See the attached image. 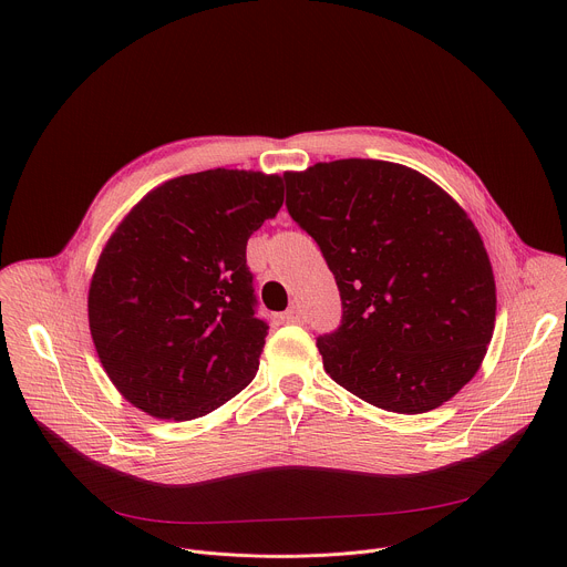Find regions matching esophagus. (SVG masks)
Listing matches in <instances>:
<instances>
[{
  "label": "esophagus",
  "mask_w": 567,
  "mask_h": 567,
  "mask_svg": "<svg viewBox=\"0 0 567 567\" xmlns=\"http://www.w3.org/2000/svg\"><path fill=\"white\" fill-rule=\"evenodd\" d=\"M282 320L291 322V326H300V322H305V311L298 305H293L282 313Z\"/></svg>",
  "instance_id": "obj_1"
}]
</instances>
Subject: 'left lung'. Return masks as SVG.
Instances as JSON below:
<instances>
[{
  "mask_svg": "<svg viewBox=\"0 0 567 567\" xmlns=\"http://www.w3.org/2000/svg\"><path fill=\"white\" fill-rule=\"evenodd\" d=\"M282 179L341 293V326L316 339L326 372L390 413L442 406L494 337L496 282L473 221L390 161L341 158Z\"/></svg>",
  "mask_w": 567,
  "mask_h": 567,
  "instance_id": "left-lung-1",
  "label": "left lung"
}]
</instances>
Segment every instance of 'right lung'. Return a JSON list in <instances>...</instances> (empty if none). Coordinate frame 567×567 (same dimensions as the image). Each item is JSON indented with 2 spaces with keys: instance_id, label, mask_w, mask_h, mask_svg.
I'll return each mask as SVG.
<instances>
[{
  "instance_id": "1",
  "label": "right lung",
  "mask_w": 567,
  "mask_h": 567,
  "mask_svg": "<svg viewBox=\"0 0 567 567\" xmlns=\"http://www.w3.org/2000/svg\"><path fill=\"white\" fill-rule=\"evenodd\" d=\"M285 199L278 175L206 171L147 193L105 245L90 287V330L118 392L158 420L202 417L258 372L247 241Z\"/></svg>"
}]
</instances>
